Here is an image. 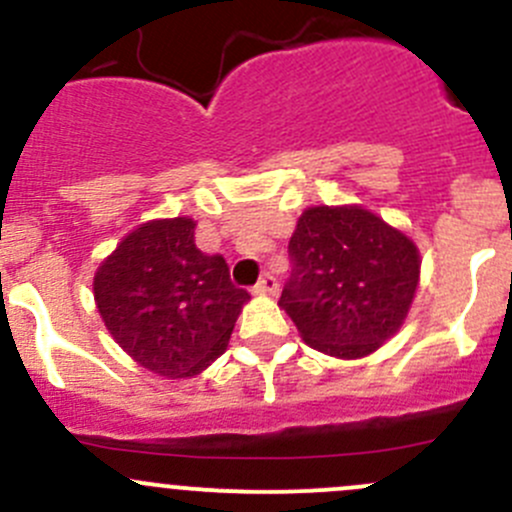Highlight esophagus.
Here are the masks:
<instances>
[{"mask_svg": "<svg viewBox=\"0 0 512 512\" xmlns=\"http://www.w3.org/2000/svg\"><path fill=\"white\" fill-rule=\"evenodd\" d=\"M255 289L262 294H275L277 289H280V282H277V277L272 275V272H265V275L260 277V282L255 285Z\"/></svg>", "mask_w": 512, "mask_h": 512, "instance_id": "1", "label": "esophagus"}]
</instances>
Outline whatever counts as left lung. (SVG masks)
I'll use <instances>...</instances> for the list:
<instances>
[{
	"label": "left lung",
	"instance_id": "8db88e82",
	"mask_svg": "<svg viewBox=\"0 0 512 512\" xmlns=\"http://www.w3.org/2000/svg\"><path fill=\"white\" fill-rule=\"evenodd\" d=\"M280 307L309 347L366 356L404 322L418 285V250L364 208H309L289 240Z\"/></svg>",
	"mask_w": 512,
	"mask_h": 512
}]
</instances>
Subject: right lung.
I'll return each instance as SVG.
<instances>
[{"instance_id":"add662e5","label":"right lung","mask_w":512,"mask_h":512,"mask_svg":"<svg viewBox=\"0 0 512 512\" xmlns=\"http://www.w3.org/2000/svg\"><path fill=\"white\" fill-rule=\"evenodd\" d=\"M108 332L165 379L203 371L225 352L247 289L232 285L223 255L195 245L190 218L153 220L123 237L94 280Z\"/></svg>"}]
</instances>
